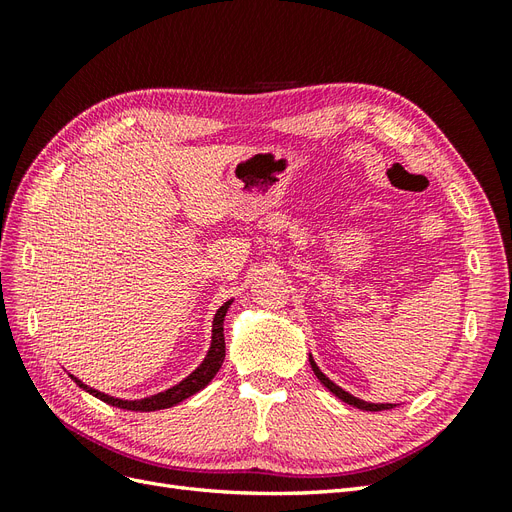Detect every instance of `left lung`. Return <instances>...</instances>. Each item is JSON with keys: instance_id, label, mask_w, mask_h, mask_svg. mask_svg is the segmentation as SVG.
Listing matches in <instances>:
<instances>
[{"instance_id": "left-lung-1", "label": "left lung", "mask_w": 512, "mask_h": 512, "mask_svg": "<svg viewBox=\"0 0 512 512\" xmlns=\"http://www.w3.org/2000/svg\"><path fill=\"white\" fill-rule=\"evenodd\" d=\"M309 365H312L316 378H318L324 386H327V389H329L335 397L346 401V404H350V406H354V408H359V410H367V412H380V410H391V408H393V404H367V401H363V399H359V397H352V395L346 393L344 389H339V386H337L335 382H331V380H329L327 376H324L322 371L318 369L316 361L312 359V354H309Z\"/></svg>"}]
</instances>
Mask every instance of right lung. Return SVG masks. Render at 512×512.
Wrapping results in <instances>:
<instances>
[{"label": "right lung", "mask_w": 512, "mask_h": 512, "mask_svg": "<svg viewBox=\"0 0 512 512\" xmlns=\"http://www.w3.org/2000/svg\"><path fill=\"white\" fill-rule=\"evenodd\" d=\"M232 301L224 303L218 314H215L213 318V337H211V348L205 356V361L200 363L192 374L181 380L177 386H173V389H168L164 393H158V395H151V397H145V399H136V401H128V399H117V397H111V395H104L96 389H91V386L83 384L79 378H74L70 374V378L81 386L83 391L91 393L94 397L102 399L104 404H111L115 408H123V410H134V412H153V410H164V408H170V406H177L181 404L183 399L192 397L194 393L203 391L205 386L213 380V376L218 374L222 363H224V356H226V344H224V316L228 312Z\"/></svg>", "instance_id": "right-lung-1"}]
</instances>
